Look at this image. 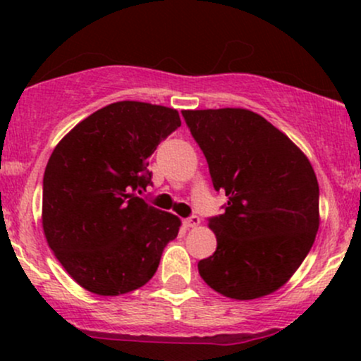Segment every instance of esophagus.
I'll list each match as a JSON object with an SVG mask.
<instances>
[{"mask_svg": "<svg viewBox=\"0 0 361 361\" xmlns=\"http://www.w3.org/2000/svg\"><path fill=\"white\" fill-rule=\"evenodd\" d=\"M183 224L185 227H197L198 224H200V217H198V215H190L188 219H185Z\"/></svg>", "mask_w": 361, "mask_h": 361, "instance_id": "34e87169", "label": "esophagus"}]
</instances>
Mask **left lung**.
I'll return each instance as SVG.
<instances>
[{
	"mask_svg": "<svg viewBox=\"0 0 361 361\" xmlns=\"http://www.w3.org/2000/svg\"><path fill=\"white\" fill-rule=\"evenodd\" d=\"M204 152L224 214L209 217L217 250L198 261L215 292L251 300L279 290L312 247L319 185L309 159L283 132L244 109L183 110Z\"/></svg>",
	"mask_w": 361,
	"mask_h": 361,
	"instance_id": "obj_1",
	"label": "left lung"
}]
</instances>
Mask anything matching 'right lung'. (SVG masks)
<instances>
[{
  "instance_id": "right-lung-1",
  "label": "right lung",
  "mask_w": 361,
  "mask_h": 361,
  "mask_svg": "<svg viewBox=\"0 0 361 361\" xmlns=\"http://www.w3.org/2000/svg\"><path fill=\"white\" fill-rule=\"evenodd\" d=\"M181 126L168 106L117 102L78 123L44 173L49 246L82 288L120 295L154 276L180 219L137 197L152 185L149 156Z\"/></svg>"
}]
</instances>
